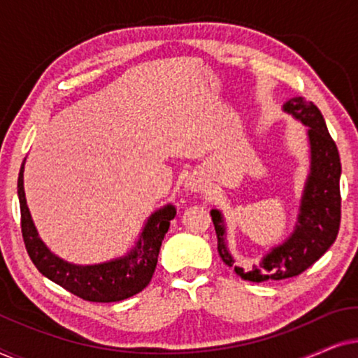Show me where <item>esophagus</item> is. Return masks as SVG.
<instances>
[{"instance_id":"1","label":"esophagus","mask_w":358,"mask_h":358,"mask_svg":"<svg viewBox=\"0 0 358 358\" xmlns=\"http://www.w3.org/2000/svg\"><path fill=\"white\" fill-rule=\"evenodd\" d=\"M185 184H187V187L190 189V190H194V192H197V190H200L202 189V184H200V180L199 179H187L185 180Z\"/></svg>"}]
</instances>
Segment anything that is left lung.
<instances>
[{"label":"left lung","mask_w":358,"mask_h":358,"mask_svg":"<svg viewBox=\"0 0 358 358\" xmlns=\"http://www.w3.org/2000/svg\"><path fill=\"white\" fill-rule=\"evenodd\" d=\"M283 110L308 127L310 140V174L293 233L285 243L272 248L259 266L244 271L234 262L227 246V227L222 212H210L217 231L220 257L249 282L283 280L300 275L332 246L341 227V158L327 131L324 117L313 102H306L303 97H292L283 104Z\"/></svg>","instance_id":"left-lung-1"}]
</instances>
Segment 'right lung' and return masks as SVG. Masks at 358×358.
Listing matches in <instances>:
<instances>
[{
    "mask_svg": "<svg viewBox=\"0 0 358 358\" xmlns=\"http://www.w3.org/2000/svg\"><path fill=\"white\" fill-rule=\"evenodd\" d=\"M17 195L24 244L34 266L42 275L73 295L96 303L122 301L148 285L158 264L161 244L168 233L171 220L176 217L174 205H164L151 213L135 248L127 256L94 266H76L55 256L38 238L24 194V163L17 178Z\"/></svg>",
    "mask_w": 358,
    "mask_h": 358,
    "instance_id": "right-lung-1",
    "label": "right lung"
}]
</instances>
